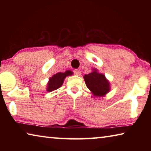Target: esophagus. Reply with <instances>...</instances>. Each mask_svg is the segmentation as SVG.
Wrapping results in <instances>:
<instances>
[{"label":"esophagus","mask_w":151,"mask_h":151,"mask_svg":"<svg viewBox=\"0 0 151 151\" xmlns=\"http://www.w3.org/2000/svg\"><path fill=\"white\" fill-rule=\"evenodd\" d=\"M74 74L76 76H80L81 75V71L78 69H75L74 70Z\"/></svg>","instance_id":"obj_1"}]
</instances>
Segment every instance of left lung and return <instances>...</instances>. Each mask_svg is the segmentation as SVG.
<instances>
[{
  "label": "left lung",
  "instance_id": "obj_1",
  "mask_svg": "<svg viewBox=\"0 0 151 151\" xmlns=\"http://www.w3.org/2000/svg\"><path fill=\"white\" fill-rule=\"evenodd\" d=\"M86 85L94 96H103L110 91V83L103 74L99 73L96 69L84 76Z\"/></svg>",
  "mask_w": 151,
  "mask_h": 151
}]
</instances>
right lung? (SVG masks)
<instances>
[{
  "mask_svg": "<svg viewBox=\"0 0 151 151\" xmlns=\"http://www.w3.org/2000/svg\"><path fill=\"white\" fill-rule=\"evenodd\" d=\"M73 73L71 70H66L65 73H58L49 78L47 84V90L48 92H51L58 89L63 85L64 80L66 76L72 75Z\"/></svg>",
  "mask_w": 151,
  "mask_h": 151,
  "instance_id": "1",
  "label": "right lung"
}]
</instances>
